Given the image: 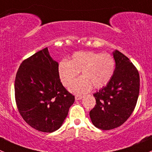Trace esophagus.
Segmentation results:
<instances>
[{
	"instance_id": "34e87169",
	"label": "esophagus",
	"mask_w": 152,
	"mask_h": 152,
	"mask_svg": "<svg viewBox=\"0 0 152 152\" xmlns=\"http://www.w3.org/2000/svg\"><path fill=\"white\" fill-rule=\"evenodd\" d=\"M83 98V96L80 95H75V100H80Z\"/></svg>"
}]
</instances>
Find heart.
Wrapping results in <instances>:
<instances>
[{
    "label": "heart",
    "mask_w": 152,
    "mask_h": 152,
    "mask_svg": "<svg viewBox=\"0 0 152 152\" xmlns=\"http://www.w3.org/2000/svg\"><path fill=\"white\" fill-rule=\"evenodd\" d=\"M115 60L108 53L93 51H77L69 60H63L58 66L61 82L68 86L80 72V78L75 80L69 86V90L76 94H83L93 86L101 89L106 86L113 75Z\"/></svg>",
    "instance_id": "heart-1"
}]
</instances>
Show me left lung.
Masks as SVG:
<instances>
[{
    "mask_svg": "<svg viewBox=\"0 0 152 152\" xmlns=\"http://www.w3.org/2000/svg\"><path fill=\"white\" fill-rule=\"evenodd\" d=\"M115 68L109 83L93 94L96 104L89 112L92 124L102 130L118 128L131 116L140 92V75L131 60L113 52Z\"/></svg>",
    "mask_w": 152,
    "mask_h": 152,
    "instance_id": "1",
    "label": "left lung"
}]
</instances>
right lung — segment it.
Masks as SVG:
<instances>
[{"instance_id": "1", "label": "right lung", "mask_w": 152, "mask_h": 152, "mask_svg": "<svg viewBox=\"0 0 152 152\" xmlns=\"http://www.w3.org/2000/svg\"><path fill=\"white\" fill-rule=\"evenodd\" d=\"M58 66L45 48L24 60L15 76L18 112L30 127L42 132L59 129L75 102L60 81Z\"/></svg>"}]
</instances>
